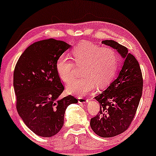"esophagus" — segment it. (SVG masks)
I'll return each instance as SVG.
<instances>
[{
  "instance_id": "obj_1",
  "label": "esophagus",
  "mask_w": 156,
  "mask_h": 156,
  "mask_svg": "<svg viewBox=\"0 0 156 156\" xmlns=\"http://www.w3.org/2000/svg\"><path fill=\"white\" fill-rule=\"evenodd\" d=\"M78 101L80 104H86V103H88V100L86 98H78Z\"/></svg>"
}]
</instances>
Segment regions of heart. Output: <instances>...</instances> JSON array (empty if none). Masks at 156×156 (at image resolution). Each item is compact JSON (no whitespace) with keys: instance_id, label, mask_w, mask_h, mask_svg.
<instances>
[{"instance_id":"heart-1","label":"heart","mask_w":156,"mask_h":156,"mask_svg":"<svg viewBox=\"0 0 156 156\" xmlns=\"http://www.w3.org/2000/svg\"><path fill=\"white\" fill-rule=\"evenodd\" d=\"M72 58L78 67H82L83 77L71 80L67 86L70 94L83 96L94 89L96 86L103 89L110 84L119 66L117 53L111 48L89 42H83L73 49ZM55 68L59 77L68 83L74 76L76 65L65 56L57 59Z\"/></svg>"}]
</instances>
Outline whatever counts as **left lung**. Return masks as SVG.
<instances>
[{"mask_svg": "<svg viewBox=\"0 0 156 156\" xmlns=\"http://www.w3.org/2000/svg\"><path fill=\"white\" fill-rule=\"evenodd\" d=\"M102 43L115 49L124 62L117 78L94 98L101 108L91 119L90 126L100 137H112L124 132L131 125L142 96L144 83L139 63L126 47L111 40Z\"/></svg>", "mask_w": 156, "mask_h": 156, "instance_id": "8db88e82", "label": "left lung"}]
</instances>
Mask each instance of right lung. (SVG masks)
Wrapping results in <instances>:
<instances>
[{
  "label": "right lung",
  "instance_id": "right-lung-1",
  "mask_svg": "<svg viewBox=\"0 0 156 156\" xmlns=\"http://www.w3.org/2000/svg\"><path fill=\"white\" fill-rule=\"evenodd\" d=\"M70 47L52 38L34 43L21 55L15 67L17 111L27 127L41 137H50L58 133L67 107L78 102L72 95L59 98L65 88L55 63Z\"/></svg>",
  "mask_w": 156,
  "mask_h": 156
}]
</instances>
